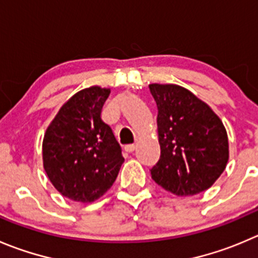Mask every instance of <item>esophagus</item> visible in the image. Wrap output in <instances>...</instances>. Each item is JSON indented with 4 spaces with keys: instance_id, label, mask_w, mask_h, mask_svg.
Masks as SVG:
<instances>
[{
    "instance_id": "obj_1",
    "label": "esophagus",
    "mask_w": 258,
    "mask_h": 258,
    "mask_svg": "<svg viewBox=\"0 0 258 258\" xmlns=\"http://www.w3.org/2000/svg\"><path fill=\"white\" fill-rule=\"evenodd\" d=\"M124 149L127 153H132V152H134V149H136V144H127V146L124 147Z\"/></svg>"
}]
</instances>
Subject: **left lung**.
<instances>
[{
    "label": "left lung",
    "mask_w": 258,
    "mask_h": 258,
    "mask_svg": "<svg viewBox=\"0 0 258 258\" xmlns=\"http://www.w3.org/2000/svg\"><path fill=\"white\" fill-rule=\"evenodd\" d=\"M158 109L161 147L152 178L166 191L191 196L208 190L225 170L229 143L225 126L212 107L178 85L152 83Z\"/></svg>",
    "instance_id": "1"
}]
</instances>
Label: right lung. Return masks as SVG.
Masks as SVG:
<instances>
[{"label": "right lung", "mask_w": 258, "mask_h": 258, "mask_svg": "<svg viewBox=\"0 0 258 258\" xmlns=\"http://www.w3.org/2000/svg\"><path fill=\"white\" fill-rule=\"evenodd\" d=\"M110 88L91 86L62 105L46 127L43 166L51 185L77 203H94L115 182L124 158L101 120Z\"/></svg>", "instance_id": "1"}]
</instances>
